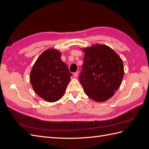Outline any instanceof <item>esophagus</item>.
I'll return each mask as SVG.
<instances>
[{
	"label": "esophagus",
	"mask_w": 149,
	"mask_h": 149,
	"mask_svg": "<svg viewBox=\"0 0 149 149\" xmlns=\"http://www.w3.org/2000/svg\"><path fill=\"white\" fill-rule=\"evenodd\" d=\"M73 76H74L75 78H77V77H78V71H77V72H75V73H74Z\"/></svg>",
	"instance_id": "1"
}]
</instances>
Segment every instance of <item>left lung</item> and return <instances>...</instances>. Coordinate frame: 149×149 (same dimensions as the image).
<instances>
[{
    "instance_id": "obj_1",
    "label": "left lung",
    "mask_w": 149,
    "mask_h": 149,
    "mask_svg": "<svg viewBox=\"0 0 149 149\" xmlns=\"http://www.w3.org/2000/svg\"><path fill=\"white\" fill-rule=\"evenodd\" d=\"M83 50L84 62L79 79L86 94L97 102L109 100L123 80V60L113 49L104 45H95Z\"/></svg>"
}]
</instances>
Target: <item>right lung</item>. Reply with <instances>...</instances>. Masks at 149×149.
Segmentation results:
<instances>
[{
  "mask_svg": "<svg viewBox=\"0 0 149 149\" xmlns=\"http://www.w3.org/2000/svg\"><path fill=\"white\" fill-rule=\"evenodd\" d=\"M72 75L55 49L45 51L35 63L30 73V82L38 95L48 102L62 97Z\"/></svg>",
  "mask_w": 149,
  "mask_h": 149,
  "instance_id": "obj_1",
  "label": "right lung"
}]
</instances>
